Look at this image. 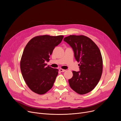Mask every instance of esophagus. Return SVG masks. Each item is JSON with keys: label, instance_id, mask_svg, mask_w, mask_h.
Instances as JSON below:
<instances>
[{"label": "esophagus", "instance_id": "34e87169", "mask_svg": "<svg viewBox=\"0 0 121 121\" xmlns=\"http://www.w3.org/2000/svg\"><path fill=\"white\" fill-rule=\"evenodd\" d=\"M59 71L60 72H64L66 71V69H59Z\"/></svg>", "mask_w": 121, "mask_h": 121}]
</instances>
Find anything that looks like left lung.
Instances as JSON below:
<instances>
[{
    "label": "left lung",
    "instance_id": "1",
    "mask_svg": "<svg viewBox=\"0 0 121 121\" xmlns=\"http://www.w3.org/2000/svg\"><path fill=\"white\" fill-rule=\"evenodd\" d=\"M64 41L73 48L75 59L80 62L79 71H73L69 85L75 92L83 95L93 90L103 73V59L98 46L89 38L83 35H70Z\"/></svg>",
    "mask_w": 121,
    "mask_h": 121
}]
</instances>
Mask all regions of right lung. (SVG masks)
I'll return each mask as SVG.
<instances>
[{
  "mask_svg": "<svg viewBox=\"0 0 121 121\" xmlns=\"http://www.w3.org/2000/svg\"><path fill=\"white\" fill-rule=\"evenodd\" d=\"M64 37L43 35L34 37L25 46L20 63L24 81L30 90L43 95L52 88L58 73L57 69L46 67L56 46Z\"/></svg>",
  "mask_w": 121,
  "mask_h": 121,
  "instance_id": "1",
  "label": "right lung"
}]
</instances>
